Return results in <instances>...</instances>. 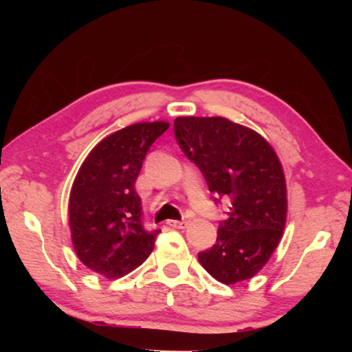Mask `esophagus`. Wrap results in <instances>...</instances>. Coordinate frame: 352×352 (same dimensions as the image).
Listing matches in <instances>:
<instances>
[{"label":"esophagus","mask_w":352,"mask_h":352,"mask_svg":"<svg viewBox=\"0 0 352 352\" xmlns=\"http://www.w3.org/2000/svg\"><path fill=\"white\" fill-rule=\"evenodd\" d=\"M166 224L170 226V228H173V229H184L186 226H187V221H176V219H171V221H168Z\"/></svg>","instance_id":"1"}]
</instances>
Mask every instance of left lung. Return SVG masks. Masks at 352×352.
<instances>
[{
    "label": "left lung",
    "mask_w": 352,
    "mask_h": 352,
    "mask_svg": "<svg viewBox=\"0 0 352 352\" xmlns=\"http://www.w3.org/2000/svg\"><path fill=\"white\" fill-rule=\"evenodd\" d=\"M175 138L214 201L230 200L216 243L199 253L200 264L226 285L252 278L285 228L287 186L278 157L261 134L223 117L176 118Z\"/></svg>",
    "instance_id": "1"
}]
</instances>
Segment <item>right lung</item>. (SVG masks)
Masks as SVG:
<instances>
[{
  "label": "right lung",
  "instance_id": "add662e5",
  "mask_svg": "<svg viewBox=\"0 0 352 352\" xmlns=\"http://www.w3.org/2000/svg\"><path fill=\"white\" fill-rule=\"evenodd\" d=\"M170 124L134 123L102 139L81 165L70 190L69 224L86 267L118 278L146 261L160 230H146L134 184L146 153Z\"/></svg>",
  "mask_w": 352,
  "mask_h": 352
}]
</instances>
